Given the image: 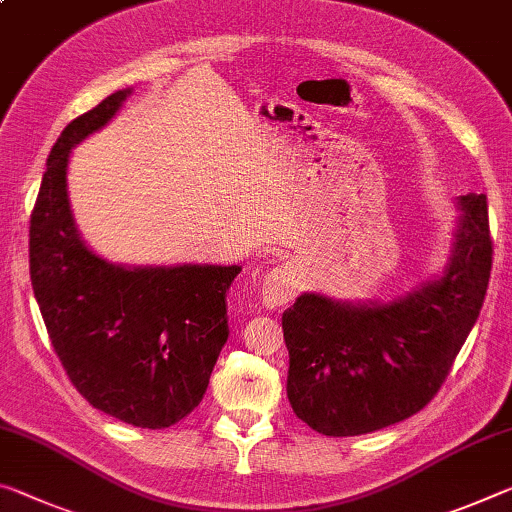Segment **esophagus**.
<instances>
[{
	"instance_id": "obj_1",
	"label": "esophagus",
	"mask_w": 512,
	"mask_h": 512,
	"mask_svg": "<svg viewBox=\"0 0 512 512\" xmlns=\"http://www.w3.org/2000/svg\"><path fill=\"white\" fill-rule=\"evenodd\" d=\"M296 294V273L289 266H278L264 275L262 287H259V300L266 310L289 303Z\"/></svg>"
}]
</instances>
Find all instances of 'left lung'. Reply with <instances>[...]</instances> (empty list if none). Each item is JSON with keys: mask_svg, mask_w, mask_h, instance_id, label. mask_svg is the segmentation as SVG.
I'll list each match as a JSON object with an SVG mask.
<instances>
[{"mask_svg": "<svg viewBox=\"0 0 512 512\" xmlns=\"http://www.w3.org/2000/svg\"><path fill=\"white\" fill-rule=\"evenodd\" d=\"M444 269L389 300L305 291L282 314L287 396L316 433L351 437L419 412L444 383L481 314L492 271L488 200H456Z\"/></svg>", "mask_w": 512, "mask_h": 512, "instance_id": "8db88e82", "label": "left lung"}]
</instances>
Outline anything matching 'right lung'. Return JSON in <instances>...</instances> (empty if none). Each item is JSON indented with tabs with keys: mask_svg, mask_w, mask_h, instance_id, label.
<instances>
[{
	"mask_svg": "<svg viewBox=\"0 0 512 512\" xmlns=\"http://www.w3.org/2000/svg\"><path fill=\"white\" fill-rule=\"evenodd\" d=\"M132 88L63 129L29 227L31 287L77 392L125 424L168 428L207 392L227 342V289L241 266L113 264L86 246L68 196L72 148L107 127Z\"/></svg>",
	"mask_w": 512,
	"mask_h": 512,
	"instance_id": "right-lung-1",
	"label": "right lung"
}]
</instances>
